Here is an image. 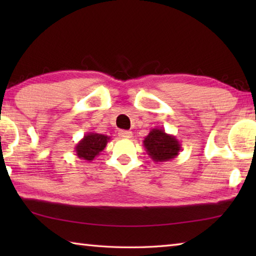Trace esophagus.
I'll use <instances>...</instances> for the list:
<instances>
[{"label":"esophagus","instance_id":"34e87169","mask_svg":"<svg viewBox=\"0 0 256 256\" xmlns=\"http://www.w3.org/2000/svg\"><path fill=\"white\" fill-rule=\"evenodd\" d=\"M120 138H132V132L131 131H125V130H120L118 132Z\"/></svg>","mask_w":256,"mask_h":256}]
</instances>
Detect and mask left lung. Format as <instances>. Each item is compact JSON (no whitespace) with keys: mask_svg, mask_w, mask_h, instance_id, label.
I'll return each mask as SVG.
<instances>
[{"mask_svg":"<svg viewBox=\"0 0 256 256\" xmlns=\"http://www.w3.org/2000/svg\"><path fill=\"white\" fill-rule=\"evenodd\" d=\"M144 146L154 162H164L176 158L182 146L175 136L164 132V128H151L144 138Z\"/></svg>","mask_w":256,"mask_h":256,"instance_id":"obj_1","label":"left lung"}]
</instances>
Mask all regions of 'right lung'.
I'll return each mask as SVG.
<instances>
[{"label":"right lung","mask_w":256,"mask_h":256,"mask_svg":"<svg viewBox=\"0 0 256 256\" xmlns=\"http://www.w3.org/2000/svg\"><path fill=\"white\" fill-rule=\"evenodd\" d=\"M110 140V136L105 134L88 132L76 144V154L86 162H92L106 148L107 142Z\"/></svg>","instance_id":"1"}]
</instances>
